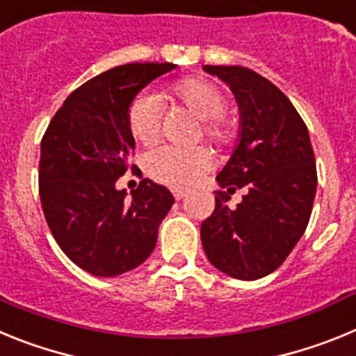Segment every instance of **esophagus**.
I'll list each match as a JSON object with an SVG mask.
<instances>
[{
	"instance_id": "1",
	"label": "esophagus",
	"mask_w": 356,
	"mask_h": 356,
	"mask_svg": "<svg viewBox=\"0 0 356 356\" xmlns=\"http://www.w3.org/2000/svg\"><path fill=\"white\" fill-rule=\"evenodd\" d=\"M172 196H175L176 201H180L187 196V193H185V191H178V188H176V191H172Z\"/></svg>"
}]
</instances>
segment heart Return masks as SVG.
Instances as JSON below:
<instances>
[{
	"mask_svg": "<svg viewBox=\"0 0 356 356\" xmlns=\"http://www.w3.org/2000/svg\"><path fill=\"white\" fill-rule=\"evenodd\" d=\"M171 96L205 121V134L213 143L228 144L235 139L237 124L222 114L226 96L219 87L201 78H185L172 85ZM128 127L131 135L144 146L156 143L162 127V103L159 97L151 94L135 97L128 110ZM210 168L212 153L201 146H162L151 151L146 159V169L151 178L175 188L197 184Z\"/></svg>",
	"mask_w": 356,
	"mask_h": 356,
	"instance_id": "b5f03b06",
	"label": "heart"
}]
</instances>
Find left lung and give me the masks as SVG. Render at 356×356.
<instances>
[{
  "label": "left lung",
  "mask_w": 356,
  "mask_h": 356,
  "mask_svg": "<svg viewBox=\"0 0 356 356\" xmlns=\"http://www.w3.org/2000/svg\"><path fill=\"white\" fill-rule=\"evenodd\" d=\"M225 81L238 105V139L216 176V210L201 225L210 264L237 280L276 271L307 229L317 188L307 124L289 97L242 65H203ZM247 188L237 209L229 194Z\"/></svg>",
  "instance_id": "left-lung-1"
}]
</instances>
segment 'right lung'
<instances>
[{
	"mask_svg": "<svg viewBox=\"0 0 356 356\" xmlns=\"http://www.w3.org/2000/svg\"><path fill=\"white\" fill-rule=\"evenodd\" d=\"M175 64H124L85 81L58 108L40 143L39 194L60 250L94 276H119L153 253L175 197L144 178L127 200L119 176L135 139L128 110L135 96Z\"/></svg>",
	"mask_w": 356,
	"mask_h": 356,
	"instance_id": "add662e5",
	"label": "right lung"
}]
</instances>
